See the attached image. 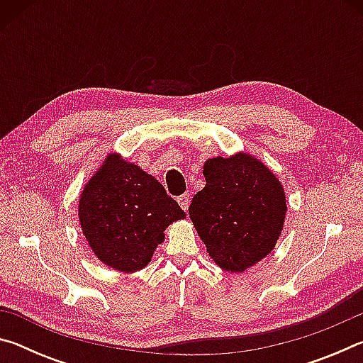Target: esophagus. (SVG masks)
<instances>
[{"mask_svg": "<svg viewBox=\"0 0 363 363\" xmlns=\"http://www.w3.org/2000/svg\"><path fill=\"white\" fill-rule=\"evenodd\" d=\"M177 203H179V206L182 208L184 211H187L189 210V203H190L189 194H182V195L177 196Z\"/></svg>", "mask_w": 363, "mask_h": 363, "instance_id": "1", "label": "esophagus"}]
</instances>
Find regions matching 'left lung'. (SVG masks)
Here are the masks:
<instances>
[{
    "instance_id": "left-lung-1",
    "label": "left lung",
    "mask_w": 363,
    "mask_h": 363,
    "mask_svg": "<svg viewBox=\"0 0 363 363\" xmlns=\"http://www.w3.org/2000/svg\"><path fill=\"white\" fill-rule=\"evenodd\" d=\"M205 187L189 214L208 255L227 272H245L275 248L286 214L281 182L253 155L205 162Z\"/></svg>"
}]
</instances>
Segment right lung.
I'll return each mask as SVG.
<instances>
[{
  "label": "right lung",
  "instance_id": "obj_1",
  "mask_svg": "<svg viewBox=\"0 0 363 363\" xmlns=\"http://www.w3.org/2000/svg\"><path fill=\"white\" fill-rule=\"evenodd\" d=\"M78 218L97 259L130 274L150 262L163 232L186 213L155 177L108 153L79 195Z\"/></svg>",
  "mask_w": 363,
  "mask_h": 363
}]
</instances>
